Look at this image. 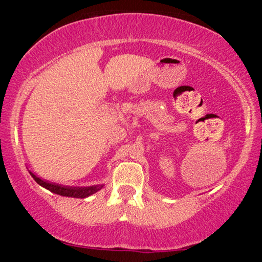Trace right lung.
Listing matches in <instances>:
<instances>
[{
  "mask_svg": "<svg viewBox=\"0 0 262 262\" xmlns=\"http://www.w3.org/2000/svg\"><path fill=\"white\" fill-rule=\"evenodd\" d=\"M32 178L37 181V183L41 186V187L51 190L52 193L62 195V196H68V198H76V199H85L90 195L95 194L104 187V185H95V186H89V187H67V186H61L53 183H48V181L43 180L39 177L35 176L32 172H30Z\"/></svg>",
  "mask_w": 262,
  "mask_h": 262,
  "instance_id": "add662e5",
  "label": "right lung"
}]
</instances>
